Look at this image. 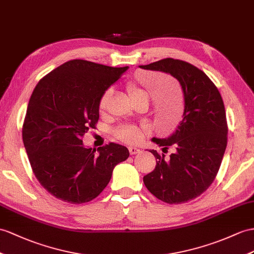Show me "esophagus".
<instances>
[{"instance_id":"34e87169","label":"esophagus","mask_w":254,"mask_h":254,"mask_svg":"<svg viewBox=\"0 0 254 254\" xmlns=\"http://www.w3.org/2000/svg\"><path fill=\"white\" fill-rule=\"evenodd\" d=\"M129 153H130L131 155H134V154L140 153V148L134 147V146H130V147H129Z\"/></svg>"}]
</instances>
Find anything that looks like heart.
Segmentation results:
<instances>
[{
	"mask_svg": "<svg viewBox=\"0 0 254 254\" xmlns=\"http://www.w3.org/2000/svg\"><path fill=\"white\" fill-rule=\"evenodd\" d=\"M162 88H163L162 80H160V78L157 76L150 77L146 80H143V82L133 80V82H128L126 84V89L128 90L129 95H130L132 101L137 100V99H140V98L146 97L147 92L154 94V92H156ZM111 95H112V90L109 88V89L103 91V94L101 95L100 99H99L98 108L101 111V112L107 109ZM171 97L174 98V100H175V94ZM180 101H181V98H180ZM144 129L145 128H143V127H139L135 125H125V126L117 128L114 131V134L117 139L123 141V142H125V143L134 144V143H138V142L142 139V137H143ZM170 130H171V128H165V131H167V132Z\"/></svg>",
	"mask_w": 254,
	"mask_h": 254,
	"instance_id": "1",
	"label": "heart"
}]
</instances>
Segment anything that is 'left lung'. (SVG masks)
<instances>
[{
  "instance_id": "obj_1",
  "label": "left lung",
  "mask_w": 254,
  "mask_h": 254,
  "mask_svg": "<svg viewBox=\"0 0 254 254\" xmlns=\"http://www.w3.org/2000/svg\"><path fill=\"white\" fill-rule=\"evenodd\" d=\"M140 67L176 77L185 102L183 120L177 130L167 139H152L164 148L172 146L175 153L166 159L164 154L151 150L156 166L143 177V182L164 202H187L206 191L220 169L228 131L223 100L212 80L185 61L166 58Z\"/></svg>"
}]
</instances>
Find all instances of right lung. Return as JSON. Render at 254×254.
Instances as JSON below:
<instances>
[{"mask_svg":"<svg viewBox=\"0 0 254 254\" xmlns=\"http://www.w3.org/2000/svg\"><path fill=\"white\" fill-rule=\"evenodd\" d=\"M128 66L74 59L45 75L31 95L22 140L35 178L49 194L84 203L106 189L114 167L129 156L111 143L87 148L82 138L99 120V99Z\"/></svg>","mask_w":254,"mask_h":254,"instance_id":"right-lung-1","label":"right lung"}]
</instances>
